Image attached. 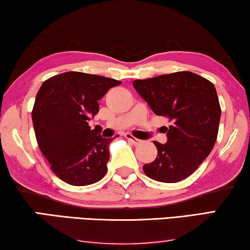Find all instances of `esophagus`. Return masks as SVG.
<instances>
[{
  "instance_id": "esophagus-1",
  "label": "esophagus",
  "mask_w": 250,
  "mask_h": 250,
  "mask_svg": "<svg viewBox=\"0 0 250 250\" xmlns=\"http://www.w3.org/2000/svg\"><path fill=\"white\" fill-rule=\"evenodd\" d=\"M125 137L127 138V140L130 142V143L134 144V145H138V144H141V143H142V141H141V140H138V138L134 137V136L132 135V134H129V133L125 134Z\"/></svg>"
}]
</instances>
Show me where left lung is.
Wrapping results in <instances>:
<instances>
[{
	"label": "left lung",
	"instance_id": "1",
	"mask_svg": "<svg viewBox=\"0 0 250 250\" xmlns=\"http://www.w3.org/2000/svg\"><path fill=\"white\" fill-rule=\"evenodd\" d=\"M133 86L159 116L170 118L167 142L154 141L156 159L143 167L155 181L175 183L197 170L216 143L221 109L213 83L190 71L134 80Z\"/></svg>",
	"mask_w": 250,
	"mask_h": 250
}]
</instances>
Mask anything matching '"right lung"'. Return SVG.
Returning <instances> with one entry per match:
<instances>
[{"label": "right lung", "instance_id": "obj_1", "mask_svg": "<svg viewBox=\"0 0 250 250\" xmlns=\"http://www.w3.org/2000/svg\"><path fill=\"white\" fill-rule=\"evenodd\" d=\"M121 82L68 71L42 83L32 109L38 145L59 179L76 187L98 182L107 172L109 144L88 121L99 112L98 101Z\"/></svg>", "mask_w": 250, "mask_h": 250}]
</instances>
